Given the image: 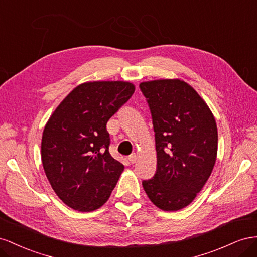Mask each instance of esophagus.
I'll return each mask as SVG.
<instances>
[{
	"mask_svg": "<svg viewBox=\"0 0 257 257\" xmlns=\"http://www.w3.org/2000/svg\"><path fill=\"white\" fill-rule=\"evenodd\" d=\"M137 158H138V156H137V154H131V155L129 156V161H130V164H135L136 161H137Z\"/></svg>",
	"mask_w": 257,
	"mask_h": 257,
	"instance_id": "1",
	"label": "esophagus"
}]
</instances>
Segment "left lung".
I'll return each mask as SVG.
<instances>
[{"mask_svg":"<svg viewBox=\"0 0 257 257\" xmlns=\"http://www.w3.org/2000/svg\"><path fill=\"white\" fill-rule=\"evenodd\" d=\"M148 101L157 153L154 177L142 182L164 211L187 207L211 175L217 155V127L208 104L181 79L140 84Z\"/></svg>","mask_w":257,"mask_h":257,"instance_id":"left-lung-1","label":"left lung"}]
</instances>
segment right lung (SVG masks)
I'll list each match as a JSON object with an SVG mask.
<instances>
[{
	"mask_svg": "<svg viewBox=\"0 0 257 257\" xmlns=\"http://www.w3.org/2000/svg\"><path fill=\"white\" fill-rule=\"evenodd\" d=\"M135 89L122 80L80 84L48 119L42 137V164L51 187L70 208L94 211L111 196L123 165L108 152L106 123Z\"/></svg>",
	"mask_w": 257,
	"mask_h": 257,
	"instance_id": "add662e5",
	"label": "right lung"
}]
</instances>
